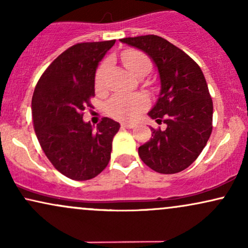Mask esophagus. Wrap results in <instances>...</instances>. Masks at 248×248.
Returning a JSON list of instances; mask_svg holds the SVG:
<instances>
[{
	"mask_svg": "<svg viewBox=\"0 0 248 248\" xmlns=\"http://www.w3.org/2000/svg\"><path fill=\"white\" fill-rule=\"evenodd\" d=\"M121 126L124 128H134L135 127V124H122Z\"/></svg>",
	"mask_w": 248,
	"mask_h": 248,
	"instance_id": "34e87169",
	"label": "esophagus"
}]
</instances>
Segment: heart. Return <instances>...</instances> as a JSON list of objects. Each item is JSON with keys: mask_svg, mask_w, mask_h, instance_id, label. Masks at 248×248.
Wrapping results in <instances>:
<instances>
[{"mask_svg": "<svg viewBox=\"0 0 248 248\" xmlns=\"http://www.w3.org/2000/svg\"><path fill=\"white\" fill-rule=\"evenodd\" d=\"M122 62L133 76L140 78L150 70V61L146 53L139 50H126L121 53ZM108 67V61L101 62L95 73V87L101 88ZM149 105V99L143 93L136 94H115L106 104L108 114L119 120H132L136 118Z\"/></svg>", "mask_w": 248, "mask_h": 248, "instance_id": "obj_1", "label": "heart"}]
</instances>
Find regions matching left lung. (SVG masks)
<instances>
[{
	"mask_svg": "<svg viewBox=\"0 0 248 248\" xmlns=\"http://www.w3.org/2000/svg\"><path fill=\"white\" fill-rule=\"evenodd\" d=\"M120 41L147 53L161 80L160 95L148 115L167 127L152 128V138L139 147V155L156 172L182 171L196 161L212 132L213 104L205 77L191 57L160 36Z\"/></svg>",
	"mask_w": 248,
	"mask_h": 248,
	"instance_id": "8db88e82",
	"label": "left lung"
}]
</instances>
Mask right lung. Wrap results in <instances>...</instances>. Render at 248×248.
<instances>
[{
	"mask_svg": "<svg viewBox=\"0 0 248 248\" xmlns=\"http://www.w3.org/2000/svg\"><path fill=\"white\" fill-rule=\"evenodd\" d=\"M115 44L79 43L59 55L44 71L32 95V121L43 152L52 166L75 181L98 176L110 160L120 124L102 118L94 129L82 120L94 96L99 62Z\"/></svg>",
	"mask_w": 248,
	"mask_h": 248,
	"instance_id": "add662e5",
	"label": "right lung"
}]
</instances>
